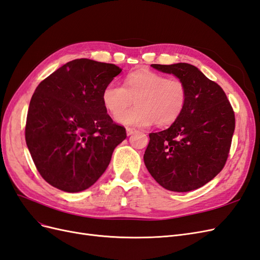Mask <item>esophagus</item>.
Returning a JSON list of instances; mask_svg holds the SVG:
<instances>
[{"label": "esophagus", "mask_w": 260, "mask_h": 260, "mask_svg": "<svg viewBox=\"0 0 260 260\" xmlns=\"http://www.w3.org/2000/svg\"><path fill=\"white\" fill-rule=\"evenodd\" d=\"M125 131H127V136L128 137L133 135V133H135V132H137V130L133 129V128H127V129H125Z\"/></svg>", "instance_id": "1"}]
</instances>
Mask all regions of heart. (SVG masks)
<instances>
[{"mask_svg": "<svg viewBox=\"0 0 260 260\" xmlns=\"http://www.w3.org/2000/svg\"><path fill=\"white\" fill-rule=\"evenodd\" d=\"M133 99L137 106L124 110ZM186 100L187 90L182 80L152 70L133 72L125 77L123 86L111 82L102 92L103 104L107 111L116 114L117 122L140 128L155 121L158 125L175 122L182 114Z\"/></svg>", "mask_w": 260, "mask_h": 260, "instance_id": "b5f03b06", "label": "heart"}]
</instances>
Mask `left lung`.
<instances>
[{"instance_id": "8db88e82", "label": "left lung", "mask_w": 260, "mask_h": 260, "mask_svg": "<svg viewBox=\"0 0 260 260\" xmlns=\"http://www.w3.org/2000/svg\"><path fill=\"white\" fill-rule=\"evenodd\" d=\"M181 79L187 90L182 114L166 130L149 133L144 164L162 187L190 192L222 170L235 128L225 93L201 70L186 62L151 65Z\"/></svg>"}]
</instances>
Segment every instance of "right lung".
Here are the masks:
<instances>
[{
    "instance_id": "1",
    "label": "right lung",
    "mask_w": 260,
    "mask_h": 260,
    "mask_svg": "<svg viewBox=\"0 0 260 260\" xmlns=\"http://www.w3.org/2000/svg\"><path fill=\"white\" fill-rule=\"evenodd\" d=\"M121 70L114 64L74 59L37 86L28 109L26 143L38 171L54 187L68 193L89 188L127 138L102 101L104 88Z\"/></svg>"
}]
</instances>
